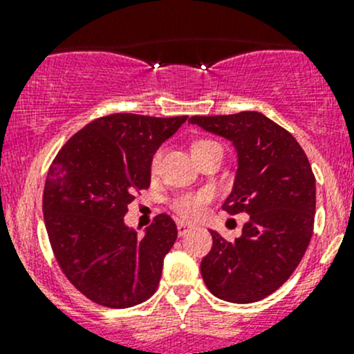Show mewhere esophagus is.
Segmentation results:
<instances>
[{"instance_id":"1","label":"esophagus","mask_w":354,"mask_h":354,"mask_svg":"<svg viewBox=\"0 0 354 354\" xmlns=\"http://www.w3.org/2000/svg\"><path fill=\"white\" fill-rule=\"evenodd\" d=\"M176 227H178V234H180V236H183V234H187L188 231L192 230V226H190V224H188V223H185V221H178Z\"/></svg>"}]
</instances>
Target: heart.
I'll use <instances>...</instances> for the list:
<instances>
[{
    "mask_svg": "<svg viewBox=\"0 0 354 354\" xmlns=\"http://www.w3.org/2000/svg\"><path fill=\"white\" fill-rule=\"evenodd\" d=\"M212 145H219L217 142L209 140V138H200V140L194 142L192 145V152L202 151L205 147H212ZM160 157H162V152L157 151L154 156H152L151 160V171L152 173H157L160 166ZM210 202V195L207 192H185V194L176 195L173 200H171V209L178 214L183 219H198V217L203 216L207 205Z\"/></svg>",
    "mask_w": 354,
    "mask_h": 354,
    "instance_id": "1",
    "label": "heart"
}]
</instances>
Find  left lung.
<instances>
[{
  "label": "left lung",
  "instance_id": "8db88e82",
  "mask_svg": "<svg viewBox=\"0 0 354 354\" xmlns=\"http://www.w3.org/2000/svg\"><path fill=\"white\" fill-rule=\"evenodd\" d=\"M190 123L234 144L236 180L223 209L250 217L234 241L210 231L212 248L200 263L203 283L226 301H259L286 283L308 248L315 174L296 138L262 113L192 116Z\"/></svg>",
  "mask_w": 354,
  "mask_h": 354
}]
</instances>
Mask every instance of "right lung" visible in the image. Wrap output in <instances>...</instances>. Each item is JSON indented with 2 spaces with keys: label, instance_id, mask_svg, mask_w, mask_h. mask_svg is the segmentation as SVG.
Instances as JSON below:
<instances>
[{
  "label": "right lung",
  "instance_id": "right-lung-1",
  "mask_svg": "<svg viewBox=\"0 0 354 354\" xmlns=\"http://www.w3.org/2000/svg\"><path fill=\"white\" fill-rule=\"evenodd\" d=\"M187 118L101 116L77 131L49 166L42 195L49 243L66 279L97 305L128 308L159 286L176 224L157 214L138 236L123 217L151 185L152 156Z\"/></svg>",
  "mask_w": 354,
  "mask_h": 354
}]
</instances>
